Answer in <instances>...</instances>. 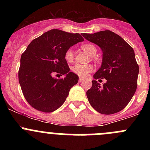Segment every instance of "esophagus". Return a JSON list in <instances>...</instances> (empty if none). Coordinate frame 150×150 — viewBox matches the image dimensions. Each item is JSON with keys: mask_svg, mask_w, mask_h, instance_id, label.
<instances>
[{"mask_svg": "<svg viewBox=\"0 0 150 150\" xmlns=\"http://www.w3.org/2000/svg\"><path fill=\"white\" fill-rule=\"evenodd\" d=\"M84 81V79H83V78H79V82H83V81Z\"/></svg>", "mask_w": 150, "mask_h": 150, "instance_id": "esophagus-1", "label": "esophagus"}]
</instances>
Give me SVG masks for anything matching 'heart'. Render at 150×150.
Instances as JSON below:
<instances>
[{"label": "heart", "mask_w": 150, "mask_h": 150, "mask_svg": "<svg viewBox=\"0 0 150 150\" xmlns=\"http://www.w3.org/2000/svg\"><path fill=\"white\" fill-rule=\"evenodd\" d=\"M82 49L87 52L89 55L94 56L96 53V48L93 45L86 43L82 46ZM64 59L68 63L72 62L74 60V52L72 48H69L66 51ZM93 70V66L91 64H75L72 67V71L80 77H86Z\"/></svg>", "instance_id": "obj_1"}]
</instances>
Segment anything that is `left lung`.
<instances>
[{"label":"left lung","mask_w":150,"mask_h":150,"mask_svg":"<svg viewBox=\"0 0 150 150\" xmlns=\"http://www.w3.org/2000/svg\"><path fill=\"white\" fill-rule=\"evenodd\" d=\"M82 35L100 47L103 53L102 66L93 75L91 88L86 92L88 100L101 114L118 112L129 103L137 88L139 69L134 49L110 30ZM103 78L107 81L101 86L96 80Z\"/></svg>","instance_id":"obj_1"}]
</instances>
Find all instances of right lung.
<instances>
[{
  "instance_id": "obj_1",
  "label": "right lung",
  "mask_w": 150,
  "mask_h": 150,
  "mask_svg": "<svg viewBox=\"0 0 150 150\" xmlns=\"http://www.w3.org/2000/svg\"><path fill=\"white\" fill-rule=\"evenodd\" d=\"M83 40L79 33L54 29L28 45L21 57L19 81L24 96L33 108L51 112L64 104L79 78L69 72L64 55L71 46ZM56 73L65 78L54 79Z\"/></svg>"
}]
</instances>
